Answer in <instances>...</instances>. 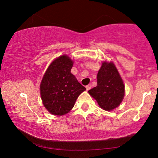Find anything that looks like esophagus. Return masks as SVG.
<instances>
[{"label": "esophagus", "instance_id": "34e87169", "mask_svg": "<svg viewBox=\"0 0 158 158\" xmlns=\"http://www.w3.org/2000/svg\"><path fill=\"white\" fill-rule=\"evenodd\" d=\"M85 88H86V90H89L92 88V85H91V84L87 85L86 86H85Z\"/></svg>", "mask_w": 158, "mask_h": 158}]
</instances>
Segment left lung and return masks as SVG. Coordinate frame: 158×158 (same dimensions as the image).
I'll use <instances>...</instances> for the list:
<instances>
[{
  "label": "left lung",
  "instance_id": "obj_1",
  "mask_svg": "<svg viewBox=\"0 0 158 158\" xmlns=\"http://www.w3.org/2000/svg\"><path fill=\"white\" fill-rule=\"evenodd\" d=\"M98 85L89 93L106 111L113 110L120 105L125 95V85L114 64L104 62L97 75Z\"/></svg>",
  "mask_w": 158,
  "mask_h": 158
}]
</instances>
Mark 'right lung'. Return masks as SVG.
Returning a JSON list of instances; mask_svg holds the SVG:
<instances>
[{"label":"right lung","mask_w":158,"mask_h":158,"mask_svg":"<svg viewBox=\"0 0 158 158\" xmlns=\"http://www.w3.org/2000/svg\"><path fill=\"white\" fill-rule=\"evenodd\" d=\"M73 61L60 56L50 64L40 84V95L44 107L53 115L63 116L73 108L77 98L85 88L71 73Z\"/></svg>","instance_id":"right-lung-1"}]
</instances>
